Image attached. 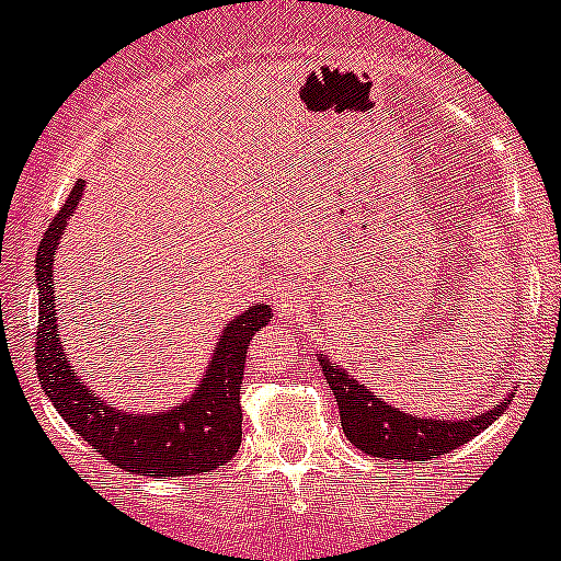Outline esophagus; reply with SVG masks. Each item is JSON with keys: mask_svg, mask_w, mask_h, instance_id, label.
<instances>
[{"mask_svg": "<svg viewBox=\"0 0 561 561\" xmlns=\"http://www.w3.org/2000/svg\"><path fill=\"white\" fill-rule=\"evenodd\" d=\"M272 306H275L277 314L284 317L300 314L302 306H306V295H302V286L295 277H286L277 286H272Z\"/></svg>", "mask_w": 561, "mask_h": 561, "instance_id": "34e87169", "label": "esophagus"}]
</instances>
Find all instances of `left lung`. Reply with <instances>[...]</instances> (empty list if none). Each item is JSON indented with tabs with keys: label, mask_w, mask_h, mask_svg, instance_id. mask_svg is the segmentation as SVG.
<instances>
[{
	"label": "left lung",
	"mask_w": 561,
	"mask_h": 561,
	"mask_svg": "<svg viewBox=\"0 0 561 561\" xmlns=\"http://www.w3.org/2000/svg\"><path fill=\"white\" fill-rule=\"evenodd\" d=\"M317 358H320L328 387L333 389V398L339 403L344 436L358 450H364L367 456H378V459L428 461L450 454L459 445L470 442L472 436L490 428L508 405V398H515V387H512L501 403L481 414H470L465 420L420 417V414H405V411L394 409L392 403L383 400V394L364 387L342 364H333L322 353H317Z\"/></svg>",
	"instance_id": "1"
}]
</instances>
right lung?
I'll use <instances>...</instances> for the list:
<instances>
[{
	"label": "right lung",
	"mask_w": 561,
	"mask_h": 561,
	"mask_svg": "<svg viewBox=\"0 0 561 561\" xmlns=\"http://www.w3.org/2000/svg\"><path fill=\"white\" fill-rule=\"evenodd\" d=\"M82 197V180L71 188L53 225L46 228L35 259L38 284V333H35V369L46 398L60 417L89 442L111 465L136 476H197L222 467L241 445V378L250 339L270 325L272 308L264 302L241 311L222 328L214 356L199 375L197 387L180 403L156 411L122 409L100 398L82 375L69 364L60 342V322L55 317L60 297L55 295V253L66 233L71 214Z\"/></svg>",
	"instance_id": "add662e5"
}]
</instances>
